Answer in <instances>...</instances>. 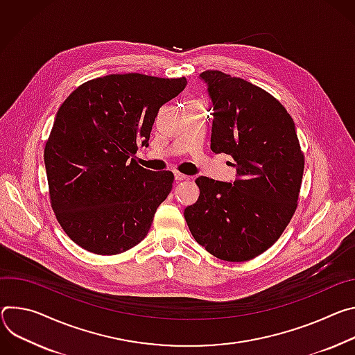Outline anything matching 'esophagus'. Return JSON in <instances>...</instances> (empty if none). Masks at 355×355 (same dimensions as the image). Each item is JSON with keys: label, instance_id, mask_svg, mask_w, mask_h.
I'll list each match as a JSON object with an SVG mask.
<instances>
[{"label": "esophagus", "instance_id": "esophagus-1", "mask_svg": "<svg viewBox=\"0 0 355 355\" xmlns=\"http://www.w3.org/2000/svg\"><path fill=\"white\" fill-rule=\"evenodd\" d=\"M175 179H176L178 182H180V180H187V179H189V176L176 171V172H175Z\"/></svg>", "mask_w": 355, "mask_h": 355}]
</instances>
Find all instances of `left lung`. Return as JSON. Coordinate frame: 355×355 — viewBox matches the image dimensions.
<instances>
[{
    "mask_svg": "<svg viewBox=\"0 0 355 355\" xmlns=\"http://www.w3.org/2000/svg\"><path fill=\"white\" fill-rule=\"evenodd\" d=\"M200 77L214 105L211 150L230 155L239 178H198L199 200L186 207L184 218L211 255L250 261L277 243L292 220L304 156L291 114L272 94L220 70Z\"/></svg>",
    "mask_w": 355,
    "mask_h": 355,
    "instance_id": "8db88e82",
    "label": "left lung"
}]
</instances>
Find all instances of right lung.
<instances>
[{"instance_id":"1","label":"right lung","mask_w":355,"mask_h":355,"mask_svg":"<svg viewBox=\"0 0 355 355\" xmlns=\"http://www.w3.org/2000/svg\"><path fill=\"white\" fill-rule=\"evenodd\" d=\"M186 77L108 74L78 86L63 101L45 145L49 199L69 239L97 255L139 244L175 176L138 165L159 108Z\"/></svg>"}]
</instances>
